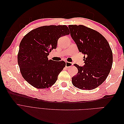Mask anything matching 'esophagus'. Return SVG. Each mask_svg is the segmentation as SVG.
I'll list each match as a JSON object with an SVG mask.
<instances>
[{
    "mask_svg": "<svg viewBox=\"0 0 124 124\" xmlns=\"http://www.w3.org/2000/svg\"><path fill=\"white\" fill-rule=\"evenodd\" d=\"M73 63L72 62H66V67H67V68H69V67H71V66H72Z\"/></svg>",
    "mask_w": 124,
    "mask_h": 124,
    "instance_id": "obj_1",
    "label": "esophagus"
}]
</instances>
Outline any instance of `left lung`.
<instances>
[{
	"mask_svg": "<svg viewBox=\"0 0 124 124\" xmlns=\"http://www.w3.org/2000/svg\"><path fill=\"white\" fill-rule=\"evenodd\" d=\"M68 27L78 51L84 55L83 67L74 64L78 72L72 78V84L82 90L95 89L106 80L111 69L113 54L110 45L95 30L82 25Z\"/></svg>",
	"mask_w": 124,
	"mask_h": 124,
	"instance_id": "8db88e82",
	"label": "left lung"
}]
</instances>
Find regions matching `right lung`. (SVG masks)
<instances>
[{
    "label": "right lung",
    "instance_id": "1",
    "mask_svg": "<svg viewBox=\"0 0 124 124\" xmlns=\"http://www.w3.org/2000/svg\"><path fill=\"white\" fill-rule=\"evenodd\" d=\"M69 33L66 25L43 26L32 30L23 37L20 44L17 62L22 77L29 84L43 89L55 83L66 62L48 60L47 56L57 47L60 37Z\"/></svg>",
    "mask_w": 124,
    "mask_h": 124
}]
</instances>
